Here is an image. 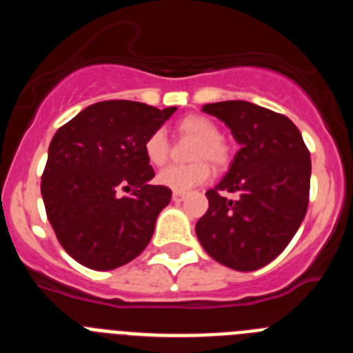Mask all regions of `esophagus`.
<instances>
[{
  "label": "esophagus",
  "instance_id": "34e87169",
  "mask_svg": "<svg viewBox=\"0 0 353 353\" xmlns=\"http://www.w3.org/2000/svg\"><path fill=\"white\" fill-rule=\"evenodd\" d=\"M185 199V192H173V201H182Z\"/></svg>",
  "mask_w": 353,
  "mask_h": 353
}]
</instances>
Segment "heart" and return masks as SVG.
Here are the masks:
<instances>
[{"label":"heart","mask_w":353,"mask_h":353,"mask_svg":"<svg viewBox=\"0 0 353 353\" xmlns=\"http://www.w3.org/2000/svg\"><path fill=\"white\" fill-rule=\"evenodd\" d=\"M176 129L182 136L198 139L191 155L196 161L191 164H183V166L171 164V166L164 168L162 171H159L157 182L174 192H185L192 187L205 183L212 176L210 164L203 159H208L214 166H224L230 159V152L221 139L219 127L203 114L183 117L176 123ZM143 150H145V157L148 159L150 164L162 166L170 157V143H168L166 132L162 129L150 132L148 138L145 139Z\"/></svg>","instance_id":"1"}]
</instances>
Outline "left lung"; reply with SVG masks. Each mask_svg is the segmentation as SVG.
Segmentation results:
<instances>
[{"mask_svg": "<svg viewBox=\"0 0 353 353\" xmlns=\"http://www.w3.org/2000/svg\"><path fill=\"white\" fill-rule=\"evenodd\" d=\"M240 145L226 176L207 191L196 223L205 251L224 267L251 272L285 251L310 203L311 157L290 118L245 101L205 104ZM223 192H239L230 200Z\"/></svg>", "mask_w": 353, "mask_h": 353, "instance_id": "8db88e82", "label": "left lung"}]
</instances>
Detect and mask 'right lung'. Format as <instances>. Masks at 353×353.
Here are the masks:
<instances>
[{
  "label": "right lung",
  "instance_id": "1",
  "mask_svg": "<svg viewBox=\"0 0 353 353\" xmlns=\"http://www.w3.org/2000/svg\"><path fill=\"white\" fill-rule=\"evenodd\" d=\"M174 111L97 102L54 134L40 191L56 239L84 267L113 270L148 245L171 189L150 185L155 173L143 145Z\"/></svg>",
  "mask_w": 353,
  "mask_h": 353
}]
</instances>
